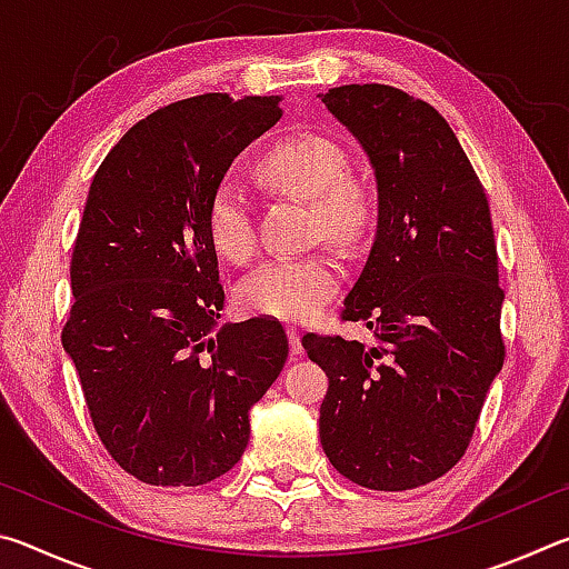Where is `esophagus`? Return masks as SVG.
I'll return each mask as SVG.
<instances>
[{"label": "esophagus", "mask_w": 569, "mask_h": 569, "mask_svg": "<svg viewBox=\"0 0 569 569\" xmlns=\"http://www.w3.org/2000/svg\"><path fill=\"white\" fill-rule=\"evenodd\" d=\"M286 333H288V346H291V356L296 359V356H301V353H303V346H301V331H298L296 326H288Z\"/></svg>", "instance_id": "1"}]
</instances>
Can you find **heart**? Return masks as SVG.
I'll use <instances>...</instances> for the list:
<instances>
[{
    "mask_svg": "<svg viewBox=\"0 0 569 569\" xmlns=\"http://www.w3.org/2000/svg\"><path fill=\"white\" fill-rule=\"evenodd\" d=\"M261 168L278 186L313 198L316 226L326 236L353 246L371 230L377 200L366 182L343 176L346 156L336 142L319 134L286 138L266 152ZM206 233L216 253L230 263H246L256 253L258 238L248 196L233 178H223L210 190ZM343 276V263L333 250L278 256L240 281L236 301L246 313L303 321L339 291Z\"/></svg>",
    "mask_w": 569,
    "mask_h": 569,
    "instance_id": "obj_1",
    "label": "heart"
}]
</instances>
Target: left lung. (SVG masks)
Segmentation results:
<instances>
[{
    "label": "left lung",
    "instance_id": "obj_1",
    "mask_svg": "<svg viewBox=\"0 0 569 569\" xmlns=\"http://www.w3.org/2000/svg\"><path fill=\"white\" fill-rule=\"evenodd\" d=\"M377 178V236L343 321L377 343L303 336L329 377L321 447L339 475L403 492L457 465L505 363V291L485 188L447 120L389 84L319 94Z\"/></svg>",
    "mask_w": 569,
    "mask_h": 569
}]
</instances>
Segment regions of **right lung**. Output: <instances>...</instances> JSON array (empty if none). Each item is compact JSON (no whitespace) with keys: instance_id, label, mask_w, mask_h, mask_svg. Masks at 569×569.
<instances>
[{"instance_id":"obj_1","label":"right lung","mask_w":569,"mask_h":569,"mask_svg":"<svg viewBox=\"0 0 569 569\" xmlns=\"http://www.w3.org/2000/svg\"><path fill=\"white\" fill-rule=\"evenodd\" d=\"M281 98L172 102L102 160L72 250L62 346L112 459L156 487H198L243 457L248 411L288 359L271 319L218 326L223 286L206 206Z\"/></svg>"}]
</instances>
